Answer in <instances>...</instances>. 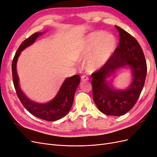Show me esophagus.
I'll return each mask as SVG.
<instances>
[{"label":"esophagus","instance_id":"1","mask_svg":"<svg viewBox=\"0 0 157 157\" xmlns=\"http://www.w3.org/2000/svg\"><path fill=\"white\" fill-rule=\"evenodd\" d=\"M81 80H82V81L85 82V81H88V80H89V78H88V77H86V76L82 75V77H81Z\"/></svg>","mask_w":157,"mask_h":157}]
</instances>
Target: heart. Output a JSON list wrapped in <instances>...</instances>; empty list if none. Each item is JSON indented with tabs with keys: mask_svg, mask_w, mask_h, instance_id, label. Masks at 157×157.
Wrapping results in <instances>:
<instances>
[{
	"mask_svg": "<svg viewBox=\"0 0 157 157\" xmlns=\"http://www.w3.org/2000/svg\"><path fill=\"white\" fill-rule=\"evenodd\" d=\"M117 48V39L111 33L104 31L93 32L85 40L80 58L86 61L90 71L103 67L111 59Z\"/></svg>",
	"mask_w": 157,
	"mask_h": 157,
	"instance_id": "heart-1",
	"label": "heart"
}]
</instances>
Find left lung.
<instances>
[{"instance_id":"left-lung-1","label":"left lung","mask_w":157,"mask_h":157,"mask_svg":"<svg viewBox=\"0 0 157 157\" xmlns=\"http://www.w3.org/2000/svg\"><path fill=\"white\" fill-rule=\"evenodd\" d=\"M120 39L115 54L100 70L92 75L93 99L98 109L107 115L122 116L134 106L144 88L147 64L141 46L134 37L115 26ZM123 68L131 70L132 79L125 89H117L111 77Z\"/></svg>"}]
</instances>
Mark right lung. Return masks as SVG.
<instances>
[{
  "label": "right lung",
  "mask_w": 157,
  "mask_h": 157,
  "mask_svg": "<svg viewBox=\"0 0 157 157\" xmlns=\"http://www.w3.org/2000/svg\"><path fill=\"white\" fill-rule=\"evenodd\" d=\"M44 33L45 31L34 33L23 41L19 47L12 65L13 82L18 98L28 111L40 119L56 121L67 115L72 107L76 90L80 83V76L75 75L66 78L53 99L46 103H39L27 98L22 91L17 72V62L21 52L34 43L37 38Z\"/></svg>",
  "instance_id": "1"
}]
</instances>
